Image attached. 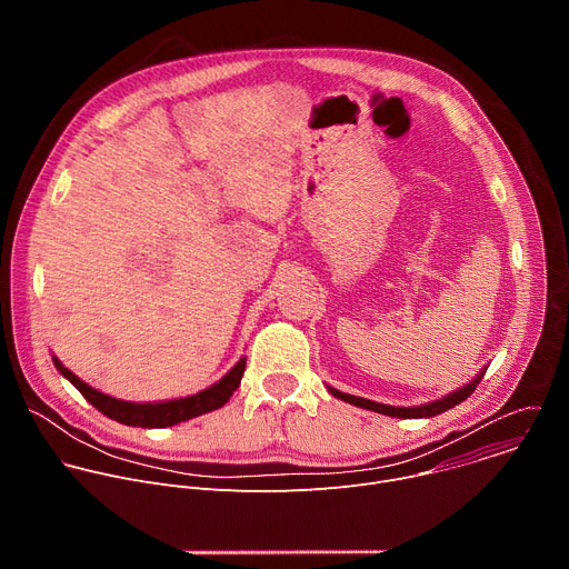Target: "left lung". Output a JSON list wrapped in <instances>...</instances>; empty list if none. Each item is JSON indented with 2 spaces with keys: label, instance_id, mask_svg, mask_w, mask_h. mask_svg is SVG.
<instances>
[{
  "label": "left lung",
  "instance_id": "left-lung-1",
  "mask_svg": "<svg viewBox=\"0 0 569 569\" xmlns=\"http://www.w3.org/2000/svg\"><path fill=\"white\" fill-rule=\"evenodd\" d=\"M483 373H486V367L470 382H466L463 387L450 391L448 396H443L439 400H432V402H426V405H417V408H393V405H385V402H376V400H369V398H362V396L345 393V391H340V389H336L331 385H327V389L336 398H340V400H345L349 405H356V408L371 410V412H378V415H385V417H396V419H430V417H437L441 412H448L450 408H455V405L466 400L475 391V387L479 385Z\"/></svg>",
  "mask_w": 569,
  "mask_h": 569
}]
</instances>
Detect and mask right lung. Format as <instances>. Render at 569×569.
Listing matches in <instances>:
<instances>
[{
	"instance_id": "add662e5",
	"label": "right lung",
	"mask_w": 569,
	"mask_h": 569,
	"mask_svg": "<svg viewBox=\"0 0 569 569\" xmlns=\"http://www.w3.org/2000/svg\"><path fill=\"white\" fill-rule=\"evenodd\" d=\"M53 367L58 369L60 376H64L80 393H83L94 408L106 415L112 421H119L123 426L132 428H171L182 421L196 419L200 415L213 412L231 398V393L238 389L242 373H246V358H240L218 382L209 385L207 389L184 396V398H173V400H157V402H132V400H121L114 396H108L88 382L80 380L76 373H71L56 356L51 358Z\"/></svg>"
}]
</instances>
